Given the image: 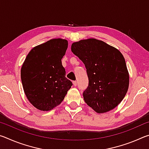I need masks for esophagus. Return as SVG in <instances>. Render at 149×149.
I'll list each match as a JSON object with an SVG mask.
<instances>
[{
    "label": "esophagus",
    "mask_w": 149,
    "mask_h": 149,
    "mask_svg": "<svg viewBox=\"0 0 149 149\" xmlns=\"http://www.w3.org/2000/svg\"><path fill=\"white\" fill-rule=\"evenodd\" d=\"M73 84H74V86H76L77 84V83L76 81H73Z\"/></svg>",
    "instance_id": "1"
}]
</instances>
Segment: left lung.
Masks as SVG:
<instances>
[{
	"label": "left lung",
	"mask_w": 149,
	"mask_h": 149,
	"mask_svg": "<svg viewBox=\"0 0 149 149\" xmlns=\"http://www.w3.org/2000/svg\"><path fill=\"white\" fill-rule=\"evenodd\" d=\"M71 49L87 70L89 85L83 93L85 102L97 113L114 109L129 87V75L122 54L96 39L74 42Z\"/></svg>",
	"instance_id": "1"
}]
</instances>
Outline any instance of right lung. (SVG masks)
<instances>
[{"mask_svg":"<svg viewBox=\"0 0 149 149\" xmlns=\"http://www.w3.org/2000/svg\"><path fill=\"white\" fill-rule=\"evenodd\" d=\"M65 39H54L34 47L21 69L22 85L27 99L40 110L59 105L72 85L65 77L62 58L68 49Z\"/></svg>","mask_w":149,"mask_h":149,"instance_id":"obj_1","label":"right lung"}]
</instances>
